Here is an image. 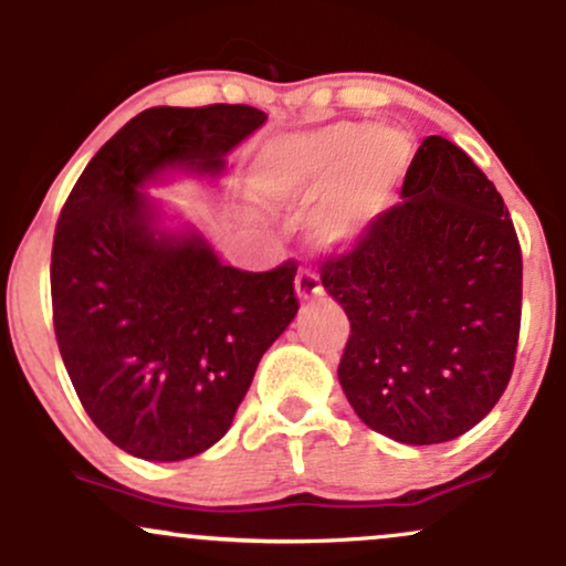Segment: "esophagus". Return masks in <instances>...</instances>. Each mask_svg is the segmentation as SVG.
<instances>
[{
    "label": "esophagus",
    "instance_id": "1",
    "mask_svg": "<svg viewBox=\"0 0 566 566\" xmlns=\"http://www.w3.org/2000/svg\"><path fill=\"white\" fill-rule=\"evenodd\" d=\"M295 290L301 301H314L322 295V279L314 269H301V274L295 279Z\"/></svg>",
    "mask_w": 566,
    "mask_h": 566
}]
</instances>
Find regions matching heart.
<instances>
[{"label": "heart", "instance_id": "heart-1", "mask_svg": "<svg viewBox=\"0 0 566 566\" xmlns=\"http://www.w3.org/2000/svg\"><path fill=\"white\" fill-rule=\"evenodd\" d=\"M378 135L367 133L356 140L354 129L337 127L314 138L279 143L263 157L261 191L279 201H316L343 191L354 167L375 165L382 157ZM396 154V151H394ZM373 191H346L319 218L316 233L322 242H340L373 212Z\"/></svg>", "mask_w": 566, "mask_h": 566}]
</instances>
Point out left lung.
<instances>
[{
	"label": "left lung",
	"mask_w": 566,
	"mask_h": 566,
	"mask_svg": "<svg viewBox=\"0 0 566 566\" xmlns=\"http://www.w3.org/2000/svg\"><path fill=\"white\" fill-rule=\"evenodd\" d=\"M319 274L350 322L337 378L373 431L441 444L497 405L522 327V244L463 148L428 135L401 201Z\"/></svg>",
	"instance_id": "left-lung-1"
}]
</instances>
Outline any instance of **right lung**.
Masks as SVG:
<instances>
[{
  "instance_id": "obj_1",
  "label": "right lung",
  "mask_w": 566,
  "mask_h": 566,
  "mask_svg": "<svg viewBox=\"0 0 566 566\" xmlns=\"http://www.w3.org/2000/svg\"><path fill=\"white\" fill-rule=\"evenodd\" d=\"M263 122L242 103L146 108L103 143L57 218V348L84 412L135 458L216 444L301 308L292 258L258 274L223 265L197 233L159 231L140 191L167 167L218 175Z\"/></svg>"
}]
</instances>
